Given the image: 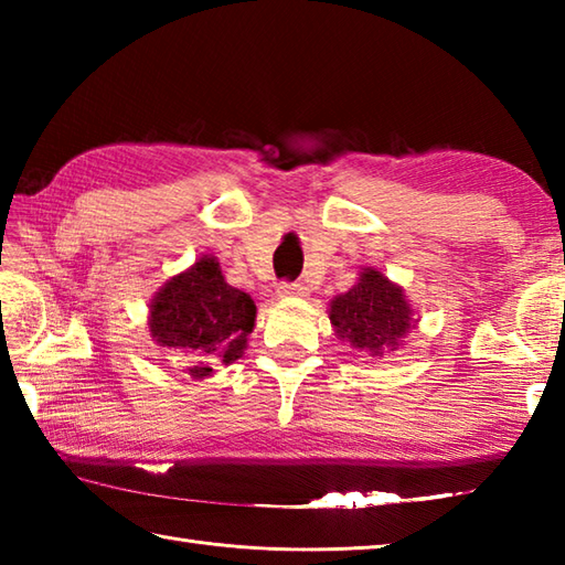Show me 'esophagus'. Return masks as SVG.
<instances>
[{"instance_id":"esophagus-1","label":"esophagus","mask_w":565,"mask_h":565,"mask_svg":"<svg viewBox=\"0 0 565 565\" xmlns=\"http://www.w3.org/2000/svg\"><path fill=\"white\" fill-rule=\"evenodd\" d=\"M276 294H279L281 298H303L310 294V289L303 281H294V284H281Z\"/></svg>"}]
</instances>
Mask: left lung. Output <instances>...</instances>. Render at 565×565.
I'll return each mask as SVG.
<instances>
[{
  "instance_id": "obj_1",
  "label": "left lung",
  "mask_w": 565,
  "mask_h": 565,
  "mask_svg": "<svg viewBox=\"0 0 565 565\" xmlns=\"http://www.w3.org/2000/svg\"><path fill=\"white\" fill-rule=\"evenodd\" d=\"M328 316L338 340L379 359L398 350L419 322L403 286L376 267H362L352 289L332 298Z\"/></svg>"
}]
</instances>
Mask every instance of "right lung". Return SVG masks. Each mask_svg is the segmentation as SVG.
<instances>
[{
    "mask_svg": "<svg viewBox=\"0 0 565 565\" xmlns=\"http://www.w3.org/2000/svg\"><path fill=\"white\" fill-rule=\"evenodd\" d=\"M154 344L189 356L191 379L213 376L215 364H235L255 330L257 306L249 294L225 281L213 255L170 276L148 306Z\"/></svg>",
    "mask_w": 565,
    "mask_h": 565,
    "instance_id": "add662e5",
    "label": "right lung"
}]
</instances>
